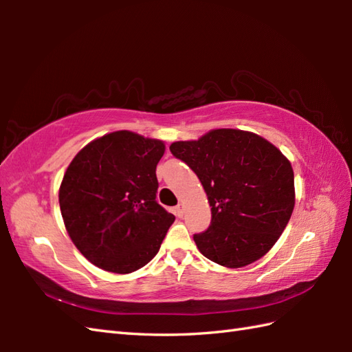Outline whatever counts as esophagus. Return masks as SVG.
Returning <instances> with one entry per match:
<instances>
[{"label":"esophagus","mask_w":352,"mask_h":352,"mask_svg":"<svg viewBox=\"0 0 352 352\" xmlns=\"http://www.w3.org/2000/svg\"><path fill=\"white\" fill-rule=\"evenodd\" d=\"M175 214L178 216V218H183V213H184V206L183 204H178L177 207H175Z\"/></svg>","instance_id":"34e87169"}]
</instances>
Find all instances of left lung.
I'll list each match as a JSON object with an SVG mask.
<instances>
[{
  "mask_svg": "<svg viewBox=\"0 0 352 352\" xmlns=\"http://www.w3.org/2000/svg\"><path fill=\"white\" fill-rule=\"evenodd\" d=\"M169 149L198 175L212 207L210 227L193 236L199 252L231 269L263 257L295 207L287 157L258 134L236 129L210 130Z\"/></svg>",
  "mask_w": 352,
  "mask_h": 352,
  "instance_id": "left-lung-1",
  "label": "left lung"
}]
</instances>
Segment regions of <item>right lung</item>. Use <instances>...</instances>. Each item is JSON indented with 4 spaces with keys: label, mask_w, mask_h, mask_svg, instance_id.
Segmentation results:
<instances>
[{
    "label": "right lung",
    "mask_w": 352,
    "mask_h": 352,
    "mask_svg": "<svg viewBox=\"0 0 352 352\" xmlns=\"http://www.w3.org/2000/svg\"><path fill=\"white\" fill-rule=\"evenodd\" d=\"M164 142L129 130L80 149L58 189L65 228L77 250L107 272L130 274L154 258L175 216L155 201Z\"/></svg>",
    "instance_id": "1"
}]
</instances>
